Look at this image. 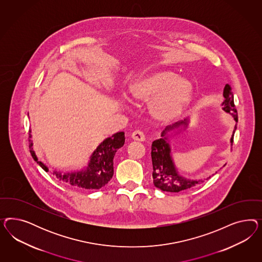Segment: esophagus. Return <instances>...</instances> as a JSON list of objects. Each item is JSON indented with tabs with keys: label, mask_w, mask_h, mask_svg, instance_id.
<instances>
[{
	"label": "esophagus",
	"mask_w": 262,
	"mask_h": 262,
	"mask_svg": "<svg viewBox=\"0 0 262 262\" xmlns=\"http://www.w3.org/2000/svg\"><path fill=\"white\" fill-rule=\"evenodd\" d=\"M132 138L136 141H144L145 140V135L143 134L142 130L136 129L132 134Z\"/></svg>",
	"instance_id": "34e87169"
}]
</instances>
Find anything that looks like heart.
Instances as JSON below:
<instances>
[{"label": "heart", "instance_id": "obj_1", "mask_svg": "<svg viewBox=\"0 0 262 262\" xmlns=\"http://www.w3.org/2000/svg\"><path fill=\"white\" fill-rule=\"evenodd\" d=\"M136 103H150L151 116L161 124L178 119L190 104L194 88L188 79L178 78L168 70H155L141 75L130 86Z\"/></svg>", "mask_w": 262, "mask_h": 262}]
</instances>
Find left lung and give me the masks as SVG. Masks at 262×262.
I'll use <instances>...</instances> for the list:
<instances>
[{
  "mask_svg": "<svg viewBox=\"0 0 262 262\" xmlns=\"http://www.w3.org/2000/svg\"><path fill=\"white\" fill-rule=\"evenodd\" d=\"M223 96L225 98V101L222 103V105H224L223 110L230 113V115L233 117L234 121L237 122V111L234 105L233 94H232L230 84H226V86L224 88ZM187 125H188V120L184 119V121L174 123L172 126H168L161 134L162 138L155 140L151 144L154 184L160 190L167 191V192H180V191L194 187L197 184L203 183V181H191V180L184 179L183 177L178 174V171L174 167V161L171 157V147L168 143L167 134L171 130H174L176 128L181 129L179 128L180 127L181 128L182 127L185 128L187 127ZM235 129H236V125L234 127L233 134L230 138L231 144L233 142V136H234ZM209 178L210 177H208L207 179Z\"/></svg>",
  "mask_w": 262,
  "mask_h": 262,
  "instance_id": "1",
  "label": "left lung"
}]
</instances>
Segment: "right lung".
I'll return each mask as SVG.
<instances>
[{"mask_svg": "<svg viewBox=\"0 0 262 262\" xmlns=\"http://www.w3.org/2000/svg\"><path fill=\"white\" fill-rule=\"evenodd\" d=\"M29 137H31V135ZM125 143V134L123 132L117 133L111 137L106 138L101 143L92 156L90 157V161L88 168L79 172L65 173L55 171L54 174L56 178L63 182L65 184L72 186L73 188L83 189V190H93L100 189L108 183L113 176V158L115 152ZM32 143H30V151L32 157L40 166L45 171H48L41 161H38L34 151L32 150Z\"/></svg>", "mask_w": 262, "mask_h": 262, "instance_id": "right-lung-1", "label": "right lung"}]
</instances>
